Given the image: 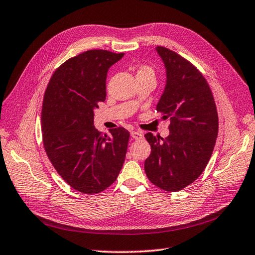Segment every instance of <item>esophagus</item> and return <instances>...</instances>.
Returning a JSON list of instances; mask_svg holds the SVG:
<instances>
[{"instance_id": "obj_1", "label": "esophagus", "mask_w": 255, "mask_h": 255, "mask_svg": "<svg viewBox=\"0 0 255 255\" xmlns=\"http://www.w3.org/2000/svg\"><path fill=\"white\" fill-rule=\"evenodd\" d=\"M131 136L133 137L134 140H140L143 137V134L140 132V131H136V130H133V131H131Z\"/></svg>"}]
</instances>
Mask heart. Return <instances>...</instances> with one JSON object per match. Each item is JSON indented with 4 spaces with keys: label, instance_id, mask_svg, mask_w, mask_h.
Listing matches in <instances>:
<instances>
[{
    "label": "heart",
    "instance_id": "b5f03b06",
    "mask_svg": "<svg viewBox=\"0 0 255 255\" xmlns=\"http://www.w3.org/2000/svg\"><path fill=\"white\" fill-rule=\"evenodd\" d=\"M142 74H151V75H154V72H152L151 68H149L147 66H144V67H141L140 70L137 71V75H142Z\"/></svg>",
    "mask_w": 255,
    "mask_h": 255
}]
</instances>
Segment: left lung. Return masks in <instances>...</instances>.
<instances>
[{
	"mask_svg": "<svg viewBox=\"0 0 255 255\" xmlns=\"http://www.w3.org/2000/svg\"><path fill=\"white\" fill-rule=\"evenodd\" d=\"M165 68V86L157 105L170 118V134L162 139L148 132L151 152L144 170L152 184L176 192L198 178L212 157L218 135V113L205 78L174 51L156 47Z\"/></svg>",
	"mask_w": 255,
	"mask_h": 255,
	"instance_id": "left-lung-1",
	"label": "left lung"
}]
</instances>
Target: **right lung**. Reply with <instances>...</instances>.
Segmentation results:
<instances>
[{"instance_id":"right-lung-1","label":"right lung","mask_w":255,"mask_h":255,"mask_svg":"<svg viewBox=\"0 0 255 255\" xmlns=\"http://www.w3.org/2000/svg\"><path fill=\"white\" fill-rule=\"evenodd\" d=\"M124 53L89 50L55 70L43 97V146L56 172L76 190L95 194L111 186L123 168L128 130L94 126V110L105 101L108 70Z\"/></svg>"}]
</instances>
